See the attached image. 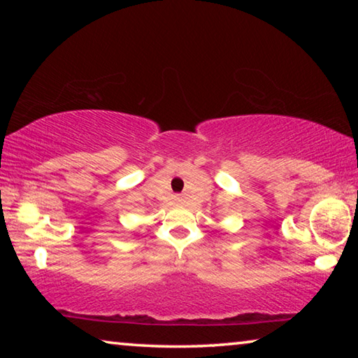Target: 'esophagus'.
Wrapping results in <instances>:
<instances>
[{"label":"esophagus","instance_id":"34e87169","mask_svg":"<svg viewBox=\"0 0 358 358\" xmlns=\"http://www.w3.org/2000/svg\"><path fill=\"white\" fill-rule=\"evenodd\" d=\"M175 202H177L178 205H181V203H183V197H180V196H177V197H175Z\"/></svg>","mask_w":358,"mask_h":358}]
</instances>
